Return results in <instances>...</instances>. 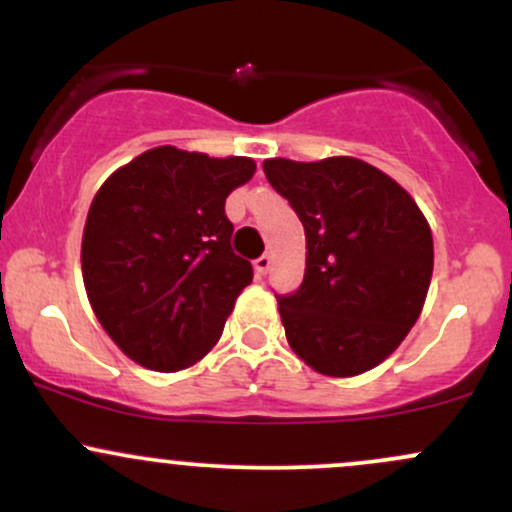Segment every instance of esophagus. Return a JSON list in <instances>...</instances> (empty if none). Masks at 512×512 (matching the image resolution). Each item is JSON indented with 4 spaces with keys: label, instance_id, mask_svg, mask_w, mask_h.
I'll list each match as a JSON object with an SVG mask.
<instances>
[{
    "label": "esophagus",
    "instance_id": "34e87169",
    "mask_svg": "<svg viewBox=\"0 0 512 512\" xmlns=\"http://www.w3.org/2000/svg\"><path fill=\"white\" fill-rule=\"evenodd\" d=\"M272 265H274V257L269 255V252H265V255L257 257V260H255V272L260 274V277H265L269 269H272Z\"/></svg>",
    "mask_w": 512,
    "mask_h": 512
}]
</instances>
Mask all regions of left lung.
Wrapping results in <instances>:
<instances>
[{"mask_svg": "<svg viewBox=\"0 0 512 512\" xmlns=\"http://www.w3.org/2000/svg\"><path fill=\"white\" fill-rule=\"evenodd\" d=\"M262 167L306 230L303 282L279 296L291 350L325 376L369 372L423 311L435 257L423 211L357 157H272Z\"/></svg>", "mask_w": 512, "mask_h": 512, "instance_id": "1", "label": "left lung"}]
</instances>
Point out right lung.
I'll use <instances>...</instances> for the list:
<instances>
[{"mask_svg": "<svg viewBox=\"0 0 512 512\" xmlns=\"http://www.w3.org/2000/svg\"><path fill=\"white\" fill-rule=\"evenodd\" d=\"M250 157L145 150L101 184L82 235L94 316L140 367L179 372L209 355L252 265L230 250L226 199Z\"/></svg>", "mask_w": 512, "mask_h": 512, "instance_id": "obj_1", "label": "right lung"}]
</instances>
